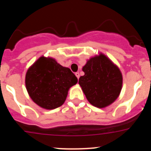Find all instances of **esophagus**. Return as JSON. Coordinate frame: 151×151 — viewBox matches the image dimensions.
Masks as SVG:
<instances>
[{"label":"esophagus","mask_w":151,"mask_h":151,"mask_svg":"<svg viewBox=\"0 0 151 151\" xmlns=\"http://www.w3.org/2000/svg\"><path fill=\"white\" fill-rule=\"evenodd\" d=\"M75 75H76V77H77V79H79V77H80V75H79V72H76V73H75Z\"/></svg>","instance_id":"esophagus-1"}]
</instances>
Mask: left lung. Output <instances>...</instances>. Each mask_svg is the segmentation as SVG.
<instances>
[{
	"mask_svg": "<svg viewBox=\"0 0 151 151\" xmlns=\"http://www.w3.org/2000/svg\"><path fill=\"white\" fill-rule=\"evenodd\" d=\"M79 84L91 104L104 108L119 96L123 78L119 67L103 54L88 60Z\"/></svg>",
	"mask_w": 151,
	"mask_h": 151,
	"instance_id": "8db88e82",
	"label": "left lung"
}]
</instances>
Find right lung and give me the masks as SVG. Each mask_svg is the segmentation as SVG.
I'll return each instance as SVG.
<instances>
[{"label":"right lung","instance_id":"obj_1","mask_svg":"<svg viewBox=\"0 0 151 151\" xmlns=\"http://www.w3.org/2000/svg\"><path fill=\"white\" fill-rule=\"evenodd\" d=\"M70 69L64 67L52 58L41 57L27 70L25 86L35 103L45 109L61 106L68 90L77 83Z\"/></svg>","mask_w":151,"mask_h":151}]
</instances>
